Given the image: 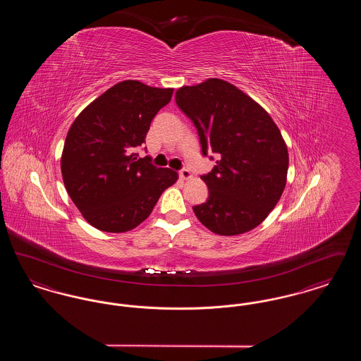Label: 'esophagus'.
I'll return each mask as SVG.
<instances>
[{
    "instance_id": "esophagus-1",
    "label": "esophagus",
    "mask_w": 361,
    "mask_h": 361,
    "mask_svg": "<svg viewBox=\"0 0 361 361\" xmlns=\"http://www.w3.org/2000/svg\"><path fill=\"white\" fill-rule=\"evenodd\" d=\"M178 174H180V178H183V180H188L192 177V174L189 172L187 168H181L180 171H178Z\"/></svg>"
}]
</instances>
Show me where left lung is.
<instances>
[{"label": "left lung", "instance_id": "left-lung-1", "mask_svg": "<svg viewBox=\"0 0 361 361\" xmlns=\"http://www.w3.org/2000/svg\"><path fill=\"white\" fill-rule=\"evenodd\" d=\"M177 106L197 130L202 154L216 165L202 178L208 199L193 212L219 235L257 227L275 208L287 181L288 152L268 112L235 86L209 78L176 92Z\"/></svg>", "mask_w": 361, "mask_h": 361}]
</instances>
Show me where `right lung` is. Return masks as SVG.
<instances>
[{"instance_id":"1","label":"right lung","mask_w":361,"mask_h":361,"mask_svg":"<svg viewBox=\"0 0 361 361\" xmlns=\"http://www.w3.org/2000/svg\"><path fill=\"white\" fill-rule=\"evenodd\" d=\"M173 89L128 80L109 87L71 124L61 171L73 203L93 227L106 233L135 228L178 178L152 158H139L152 121Z\"/></svg>"}]
</instances>
